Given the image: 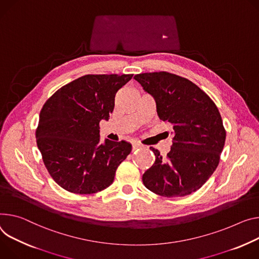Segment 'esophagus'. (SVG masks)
I'll return each instance as SVG.
<instances>
[{"instance_id":"1","label":"esophagus","mask_w":259,"mask_h":259,"mask_svg":"<svg viewBox=\"0 0 259 259\" xmlns=\"http://www.w3.org/2000/svg\"><path fill=\"white\" fill-rule=\"evenodd\" d=\"M142 147H143V145H140L139 143H133V144H132V148H133V150L139 149V148H142Z\"/></svg>"}]
</instances>
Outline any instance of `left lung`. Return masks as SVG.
Instances as JSON below:
<instances>
[{
    "mask_svg": "<svg viewBox=\"0 0 259 259\" xmlns=\"http://www.w3.org/2000/svg\"><path fill=\"white\" fill-rule=\"evenodd\" d=\"M154 97L160 119L174 127L172 146L166 157L153 147L155 163L143 176L145 186L165 197L189 195L216 170L226 130L218 107L195 83L166 72L134 76Z\"/></svg>",
    "mask_w": 259,
    "mask_h": 259,
    "instance_id": "1",
    "label": "left lung"
}]
</instances>
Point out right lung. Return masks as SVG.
Returning a JSON list of instances; mask_svg holds the SVG:
<instances>
[{
    "label": "right lung",
    "mask_w": 259,
    "mask_h": 259,
    "mask_svg": "<svg viewBox=\"0 0 259 259\" xmlns=\"http://www.w3.org/2000/svg\"><path fill=\"white\" fill-rule=\"evenodd\" d=\"M133 74H87L59 89L40 111L36 142L44 165L63 189L75 194L102 191L130 154L129 143L105 139L99 123L108 120L116 92Z\"/></svg>",
    "instance_id": "add662e5"
}]
</instances>
